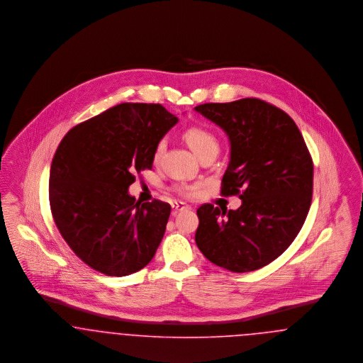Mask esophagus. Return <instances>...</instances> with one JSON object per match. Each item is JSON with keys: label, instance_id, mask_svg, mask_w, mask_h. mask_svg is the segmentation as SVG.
Here are the masks:
<instances>
[{"label": "esophagus", "instance_id": "34e87169", "mask_svg": "<svg viewBox=\"0 0 363 363\" xmlns=\"http://www.w3.org/2000/svg\"><path fill=\"white\" fill-rule=\"evenodd\" d=\"M186 208H189V206L184 205V203H174L172 205V210H174V213H177V211H182V210H186Z\"/></svg>", "mask_w": 363, "mask_h": 363}]
</instances>
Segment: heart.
<instances>
[{"instance_id": "obj_1", "label": "heart", "mask_w": 363, "mask_h": 363, "mask_svg": "<svg viewBox=\"0 0 363 363\" xmlns=\"http://www.w3.org/2000/svg\"><path fill=\"white\" fill-rule=\"evenodd\" d=\"M183 138L187 142L191 150L196 155V157L201 158L208 152H218V140L217 137L207 130L206 127L202 126H189L183 131ZM164 150V141L158 142L153 152V157L157 160L161 156ZM202 189V184H176L174 186V191L176 195L184 199H191L195 198L199 194V189Z\"/></svg>"}]
</instances>
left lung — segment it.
<instances>
[{"label": "left lung", "instance_id": "1", "mask_svg": "<svg viewBox=\"0 0 363 363\" xmlns=\"http://www.w3.org/2000/svg\"><path fill=\"white\" fill-rule=\"evenodd\" d=\"M230 140L222 196L237 195V210L198 207L195 241L206 257L232 272L264 267L290 247L312 203L313 161L294 121L264 100L195 107Z\"/></svg>", "mask_w": 363, "mask_h": 363}]
</instances>
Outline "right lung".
I'll use <instances>...</instances> for the list:
<instances>
[{
	"instance_id": "1",
	"label": "right lung",
	"mask_w": 363,
	"mask_h": 363,
	"mask_svg": "<svg viewBox=\"0 0 363 363\" xmlns=\"http://www.w3.org/2000/svg\"><path fill=\"white\" fill-rule=\"evenodd\" d=\"M177 118L161 104L122 103L67 131L50 168L54 222L70 250L96 271L125 277L155 256L169 203L128 195L135 174L152 169L153 152Z\"/></svg>"
}]
</instances>
